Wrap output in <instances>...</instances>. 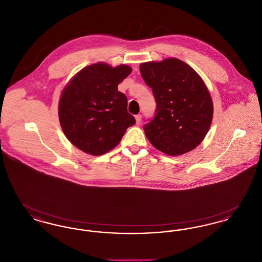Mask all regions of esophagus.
<instances>
[{"label": "esophagus", "instance_id": "obj_1", "mask_svg": "<svg viewBox=\"0 0 262 262\" xmlns=\"http://www.w3.org/2000/svg\"><path fill=\"white\" fill-rule=\"evenodd\" d=\"M141 118H142V116L140 115V114H138L136 116V121H137V125H139L140 124V122H141Z\"/></svg>", "mask_w": 262, "mask_h": 262}]
</instances>
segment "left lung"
<instances>
[{
	"mask_svg": "<svg viewBox=\"0 0 262 262\" xmlns=\"http://www.w3.org/2000/svg\"><path fill=\"white\" fill-rule=\"evenodd\" d=\"M139 69L156 102L154 118L143 126L151 144L171 156L194 149L208 133L213 116L201 77L179 59L144 62Z\"/></svg>",
	"mask_w": 262,
	"mask_h": 262,
	"instance_id": "obj_1",
	"label": "left lung"
}]
</instances>
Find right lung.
Segmentation results:
<instances>
[{
	"instance_id": "right-lung-1",
	"label": "right lung",
	"mask_w": 262,
	"mask_h": 262,
	"mask_svg": "<svg viewBox=\"0 0 262 262\" xmlns=\"http://www.w3.org/2000/svg\"><path fill=\"white\" fill-rule=\"evenodd\" d=\"M132 73L122 64L104 62L81 70L63 89L59 118L63 134L78 149L102 155L115 148L136 119L127 112V99L118 85Z\"/></svg>"
}]
</instances>
